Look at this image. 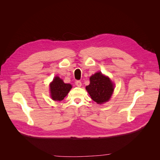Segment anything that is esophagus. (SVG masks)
<instances>
[{
  "label": "esophagus",
  "instance_id": "esophagus-1",
  "mask_svg": "<svg viewBox=\"0 0 160 160\" xmlns=\"http://www.w3.org/2000/svg\"><path fill=\"white\" fill-rule=\"evenodd\" d=\"M75 85L77 86V87H81V82L79 80H77L75 81Z\"/></svg>",
  "mask_w": 160,
  "mask_h": 160
}]
</instances>
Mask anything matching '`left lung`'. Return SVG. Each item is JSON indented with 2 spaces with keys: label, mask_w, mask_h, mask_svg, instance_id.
I'll return each mask as SVG.
<instances>
[{
  "label": "left lung",
  "mask_w": 160,
  "mask_h": 160,
  "mask_svg": "<svg viewBox=\"0 0 160 160\" xmlns=\"http://www.w3.org/2000/svg\"><path fill=\"white\" fill-rule=\"evenodd\" d=\"M114 89L113 84L109 77L98 72L90 77V83L86 86L91 99L99 104L107 102Z\"/></svg>",
  "instance_id": "1"
}]
</instances>
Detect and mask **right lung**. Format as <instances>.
Wrapping results in <instances>:
<instances>
[{
    "label": "right lung",
    "mask_w": 160,
    "mask_h": 160,
    "mask_svg": "<svg viewBox=\"0 0 160 160\" xmlns=\"http://www.w3.org/2000/svg\"><path fill=\"white\" fill-rule=\"evenodd\" d=\"M72 86L65 83L59 77H55L50 84L51 98L54 101H61L68 94Z\"/></svg>",
    "instance_id": "1"
}]
</instances>
